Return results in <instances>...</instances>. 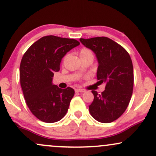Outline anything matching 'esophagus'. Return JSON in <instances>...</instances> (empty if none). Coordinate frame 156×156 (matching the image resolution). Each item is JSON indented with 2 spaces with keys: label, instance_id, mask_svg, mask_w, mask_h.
Returning <instances> with one entry per match:
<instances>
[{
  "label": "esophagus",
  "instance_id": "esophagus-1",
  "mask_svg": "<svg viewBox=\"0 0 156 156\" xmlns=\"http://www.w3.org/2000/svg\"><path fill=\"white\" fill-rule=\"evenodd\" d=\"M75 92H86V90H83V89H76V90H75Z\"/></svg>",
  "mask_w": 156,
  "mask_h": 156
}]
</instances>
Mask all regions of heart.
I'll use <instances>...</instances> for the list:
<instances>
[{
	"instance_id": "obj_1",
	"label": "heart",
	"mask_w": 156,
	"mask_h": 156,
	"mask_svg": "<svg viewBox=\"0 0 156 156\" xmlns=\"http://www.w3.org/2000/svg\"><path fill=\"white\" fill-rule=\"evenodd\" d=\"M80 57L81 59L88 58H91L93 59V53L88 48L83 47L80 50Z\"/></svg>"
}]
</instances>
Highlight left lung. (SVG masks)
Segmentation results:
<instances>
[{"instance_id": "left-lung-1", "label": "left lung", "mask_w": 156, "mask_h": 156, "mask_svg": "<svg viewBox=\"0 0 156 156\" xmlns=\"http://www.w3.org/2000/svg\"><path fill=\"white\" fill-rule=\"evenodd\" d=\"M80 41L96 55L97 78L106 83L101 93L92 91L94 100L89 106L90 114L99 122H112L125 112L133 95L134 75L130 56L109 37L80 38Z\"/></svg>"}]
</instances>
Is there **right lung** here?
Segmentation results:
<instances>
[{"label":"right lung","instance_id":"add662e5","mask_svg":"<svg viewBox=\"0 0 156 156\" xmlns=\"http://www.w3.org/2000/svg\"><path fill=\"white\" fill-rule=\"evenodd\" d=\"M79 41L54 35L42 37L26 51L20 65V81L26 104L32 114L46 123L60 121L67 112L75 91L52 84L62 58Z\"/></svg>","mask_w":156,"mask_h":156}]
</instances>
